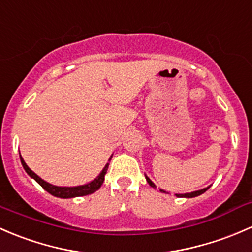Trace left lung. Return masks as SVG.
<instances>
[{"label": "left lung", "instance_id": "8db88e82", "mask_svg": "<svg viewBox=\"0 0 252 252\" xmlns=\"http://www.w3.org/2000/svg\"><path fill=\"white\" fill-rule=\"evenodd\" d=\"M145 180H147V182L149 183V186H150V187H153V188H157V186H155V184L153 183L152 181H150V178L148 177V176H145ZM209 188H210V187H206V188L200 189V190H196V191H191V193L176 194V196H178V198H195V196H198V195H200V194L205 193V191H206L207 189H209ZM160 191H162V193H166V191H165V190H162V189H160Z\"/></svg>", "mask_w": 252, "mask_h": 252}]
</instances>
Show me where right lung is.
I'll list each match as a JSON object with an SVG mask.
<instances>
[{
	"instance_id": "add662e5",
	"label": "right lung",
	"mask_w": 252,
	"mask_h": 252,
	"mask_svg": "<svg viewBox=\"0 0 252 252\" xmlns=\"http://www.w3.org/2000/svg\"><path fill=\"white\" fill-rule=\"evenodd\" d=\"M110 160H111V157H110V159H109V161H110ZM20 161H22L23 167H24V170L27 171V173L30 176L31 178H33V180L40 184V186L42 187L45 190H47L49 194H52L53 196H57V198H62V199L76 198V196H84V195H88V194L94 193L95 190H98V189L100 188V186H102L103 182H104V176H105V173H107L108 167H109V164L105 165L104 168L102 170V172H100L99 175H98L97 177L92 181V182L84 184V186L58 187V186H53V184L46 182V181H43L42 178L38 177V176L36 175L33 171L30 170L29 166L25 164V161H24V159L22 158V155H20Z\"/></svg>"
}]
</instances>
